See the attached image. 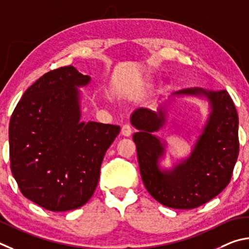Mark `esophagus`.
Listing matches in <instances>:
<instances>
[{
  "label": "esophagus",
  "mask_w": 249,
  "mask_h": 249,
  "mask_svg": "<svg viewBox=\"0 0 249 249\" xmlns=\"http://www.w3.org/2000/svg\"><path fill=\"white\" fill-rule=\"evenodd\" d=\"M121 134L124 137H130L132 134V128L129 124H124L121 128Z\"/></svg>",
  "instance_id": "34e87169"
}]
</instances>
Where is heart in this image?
Wrapping results in <instances>:
<instances>
[{"label":"heart","instance_id":"heart-1","mask_svg":"<svg viewBox=\"0 0 249 249\" xmlns=\"http://www.w3.org/2000/svg\"><path fill=\"white\" fill-rule=\"evenodd\" d=\"M152 83H153V78L146 77L144 78V81H143V85H144V87H150L152 85Z\"/></svg>","mask_w":249,"mask_h":249}]
</instances>
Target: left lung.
Returning a JSON list of instances; mask_svg holds the SVG:
<instances>
[{
    "mask_svg": "<svg viewBox=\"0 0 249 249\" xmlns=\"http://www.w3.org/2000/svg\"><path fill=\"white\" fill-rule=\"evenodd\" d=\"M206 98L211 113L192 154L172 169H163L166 143L154 136L166 123L169 108L178 97ZM131 124L142 180L146 190L163 206L188 210L216 197L232 177L237 160L238 116L226 90H208L193 87L175 91L160 105L158 110L138 108Z\"/></svg>",
    "mask_w": 249,
    "mask_h": 249,
    "instance_id": "8db88e82",
    "label": "left lung"
}]
</instances>
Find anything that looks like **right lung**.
Wrapping results in <instances>:
<instances>
[{
    "instance_id": "add662e5",
    "label": "right lung",
    "mask_w": 249,
    "mask_h": 249,
    "mask_svg": "<svg viewBox=\"0 0 249 249\" xmlns=\"http://www.w3.org/2000/svg\"><path fill=\"white\" fill-rule=\"evenodd\" d=\"M90 77L69 67L25 91L11 117V169L26 198L47 210L77 209L97 187L105 153L119 125L81 121V90Z\"/></svg>"
}]
</instances>
